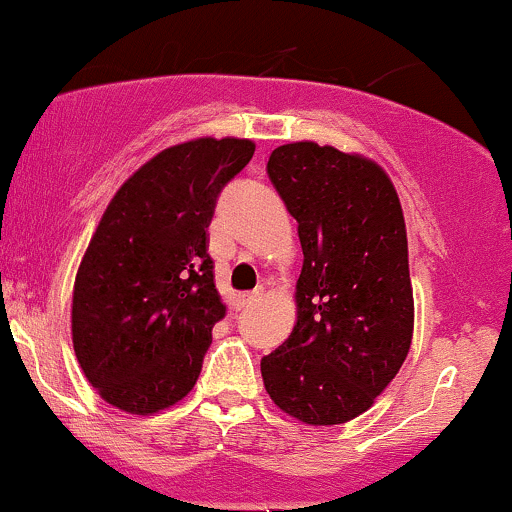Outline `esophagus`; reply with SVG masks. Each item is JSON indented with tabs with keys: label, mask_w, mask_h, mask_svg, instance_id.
I'll use <instances>...</instances> for the list:
<instances>
[{
	"label": "esophagus",
	"mask_w": 512,
	"mask_h": 512,
	"mask_svg": "<svg viewBox=\"0 0 512 512\" xmlns=\"http://www.w3.org/2000/svg\"><path fill=\"white\" fill-rule=\"evenodd\" d=\"M257 300H260V293H257V291H252V293H240L238 298H236V305H238V310H245V307L255 305Z\"/></svg>",
	"instance_id": "1"
}]
</instances>
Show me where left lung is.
<instances>
[{"mask_svg": "<svg viewBox=\"0 0 512 512\" xmlns=\"http://www.w3.org/2000/svg\"><path fill=\"white\" fill-rule=\"evenodd\" d=\"M298 221V322L264 355V389L305 424L362 415L405 362L412 341L408 238L396 188L377 164L336 147L291 143L267 162Z\"/></svg>", "mask_w": 512, "mask_h": 512, "instance_id": "obj_1", "label": "left lung"}]
</instances>
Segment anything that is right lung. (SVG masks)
Returning <instances> with one entry per match:
<instances>
[{"label": "right lung", "instance_id": "1", "mask_svg": "<svg viewBox=\"0 0 512 512\" xmlns=\"http://www.w3.org/2000/svg\"><path fill=\"white\" fill-rule=\"evenodd\" d=\"M255 155L250 140L200 138L159 152L109 202L73 286V350L114 408L150 415L193 389L226 307L207 226Z\"/></svg>", "mask_w": 512, "mask_h": 512}]
</instances>
